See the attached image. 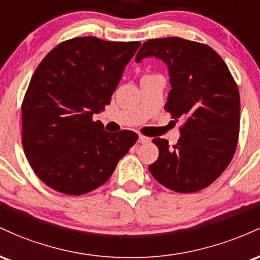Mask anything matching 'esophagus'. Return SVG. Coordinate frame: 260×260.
<instances>
[{
	"label": "esophagus",
	"instance_id": "34e87169",
	"mask_svg": "<svg viewBox=\"0 0 260 260\" xmlns=\"http://www.w3.org/2000/svg\"><path fill=\"white\" fill-rule=\"evenodd\" d=\"M148 142H150V138H148V137H144V136H139L138 143H140V144H145V143Z\"/></svg>",
	"mask_w": 260,
	"mask_h": 260
}]
</instances>
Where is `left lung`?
Returning a JSON list of instances; mask_svg holds the SVG:
<instances>
[{"label": "left lung", "mask_w": 260, "mask_h": 260, "mask_svg": "<svg viewBox=\"0 0 260 260\" xmlns=\"http://www.w3.org/2000/svg\"><path fill=\"white\" fill-rule=\"evenodd\" d=\"M161 59L171 90L166 111L183 120L174 148L154 138L159 157L149 171L159 183L180 193L210 186L234 157L240 132V92L228 66L208 45L182 38L151 39L136 56Z\"/></svg>", "instance_id": "8db88e82"}]
</instances>
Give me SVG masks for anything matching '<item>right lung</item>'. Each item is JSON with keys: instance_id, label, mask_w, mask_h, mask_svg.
<instances>
[{"instance_id": "1", "label": "right lung", "mask_w": 260, "mask_h": 260, "mask_svg": "<svg viewBox=\"0 0 260 260\" xmlns=\"http://www.w3.org/2000/svg\"><path fill=\"white\" fill-rule=\"evenodd\" d=\"M139 46L74 38L35 70L22 104V143L34 172L52 189L68 196L96 189L138 140L132 131L106 132L92 115L109 105Z\"/></svg>"}]
</instances>
